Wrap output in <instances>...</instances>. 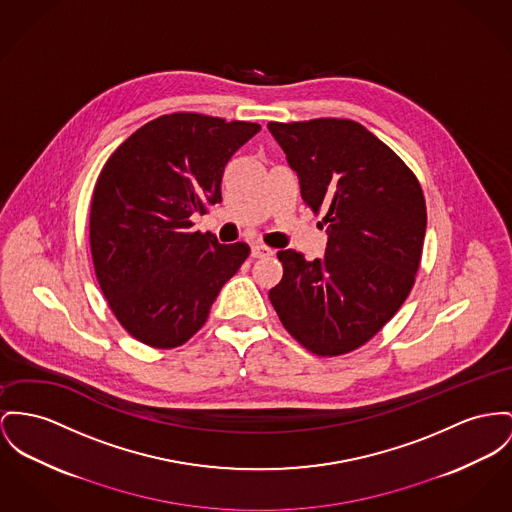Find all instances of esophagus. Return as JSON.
<instances>
[{
  "label": "esophagus",
  "mask_w": 512,
  "mask_h": 512,
  "mask_svg": "<svg viewBox=\"0 0 512 512\" xmlns=\"http://www.w3.org/2000/svg\"><path fill=\"white\" fill-rule=\"evenodd\" d=\"M250 254H252V258H268V256H273V250L260 242H254L250 248Z\"/></svg>",
  "instance_id": "obj_1"
}]
</instances>
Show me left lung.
Wrapping results in <instances>:
<instances>
[{
    "label": "left lung",
    "mask_w": 512,
    "mask_h": 512,
    "mask_svg": "<svg viewBox=\"0 0 512 512\" xmlns=\"http://www.w3.org/2000/svg\"><path fill=\"white\" fill-rule=\"evenodd\" d=\"M301 196L324 211L322 258L279 250L270 301L308 351L334 357L371 340L413 287L427 227L423 190L406 163L353 120L270 122Z\"/></svg>",
    "instance_id": "left-lung-1"
}]
</instances>
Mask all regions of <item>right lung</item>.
Returning a JSON list of instances; mask_svg holds the SVG:
<instances>
[{
	"instance_id": "add662e5",
	"label": "right lung",
	"mask_w": 512,
	"mask_h": 512,
	"mask_svg": "<svg viewBox=\"0 0 512 512\" xmlns=\"http://www.w3.org/2000/svg\"><path fill=\"white\" fill-rule=\"evenodd\" d=\"M260 132L196 112L159 116L106 161L91 202V254L118 322L136 340L171 349L207 320L250 248L219 244L192 217L221 202L229 159Z\"/></svg>"
}]
</instances>
